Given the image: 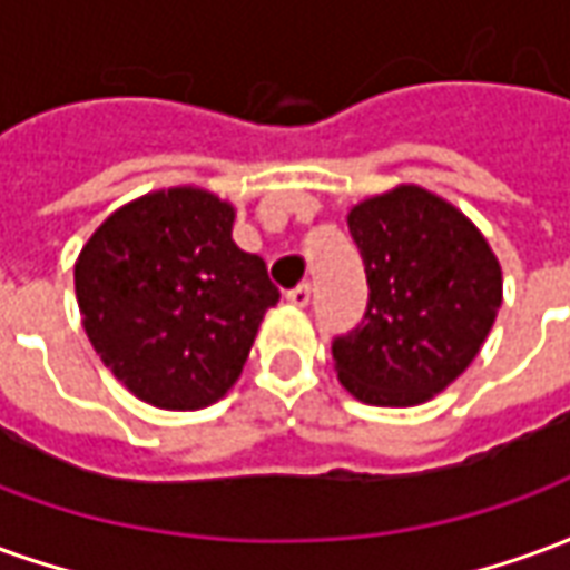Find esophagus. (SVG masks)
<instances>
[{
  "label": "esophagus",
  "mask_w": 570,
  "mask_h": 570,
  "mask_svg": "<svg viewBox=\"0 0 570 570\" xmlns=\"http://www.w3.org/2000/svg\"><path fill=\"white\" fill-rule=\"evenodd\" d=\"M286 302H289V305H296V308H305V305L311 302V284L293 286V289L286 293Z\"/></svg>",
  "instance_id": "obj_1"
}]
</instances>
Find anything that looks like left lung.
Instances as JSON below:
<instances>
[{
	"instance_id": "obj_1",
	"label": "left lung",
	"mask_w": 570,
	"mask_h": 570,
	"mask_svg": "<svg viewBox=\"0 0 570 570\" xmlns=\"http://www.w3.org/2000/svg\"><path fill=\"white\" fill-rule=\"evenodd\" d=\"M363 321L333 338L338 382L370 406H419L473 363L501 308V265L476 225L419 186L357 204Z\"/></svg>"
}]
</instances>
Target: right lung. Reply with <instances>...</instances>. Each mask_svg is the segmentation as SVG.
Listing matches in <instances>:
<instances>
[{"label":"right lung","instance_id":"right-lung-1","mask_svg":"<svg viewBox=\"0 0 570 570\" xmlns=\"http://www.w3.org/2000/svg\"><path fill=\"white\" fill-rule=\"evenodd\" d=\"M232 223V204L210 191L167 188L112 213L76 262L94 351L151 406L186 412L225 396L281 298Z\"/></svg>","mask_w":570,"mask_h":570}]
</instances>
